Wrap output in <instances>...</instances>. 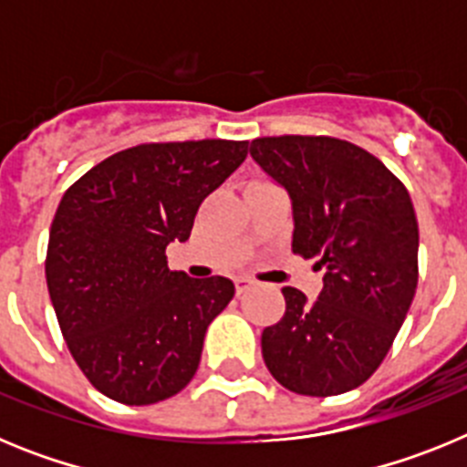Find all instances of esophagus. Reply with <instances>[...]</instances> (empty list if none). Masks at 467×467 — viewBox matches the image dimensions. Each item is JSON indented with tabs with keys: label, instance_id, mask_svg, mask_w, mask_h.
I'll list each match as a JSON object with an SVG mask.
<instances>
[{
	"label": "esophagus",
	"instance_id": "34e87169",
	"mask_svg": "<svg viewBox=\"0 0 467 467\" xmlns=\"http://www.w3.org/2000/svg\"><path fill=\"white\" fill-rule=\"evenodd\" d=\"M250 285H253V280L245 278V275H238V278H236V292H238V295H243V292H245Z\"/></svg>",
	"mask_w": 467,
	"mask_h": 467
}]
</instances>
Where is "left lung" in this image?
<instances>
[{
    "instance_id": "obj_1",
    "label": "left lung",
    "mask_w": 467,
    "mask_h": 467,
    "mask_svg": "<svg viewBox=\"0 0 467 467\" xmlns=\"http://www.w3.org/2000/svg\"><path fill=\"white\" fill-rule=\"evenodd\" d=\"M250 156L292 203V253L316 257L323 290L283 287L285 316L262 332V356L292 393L327 398L377 372L419 283L411 198L377 156L325 135L257 138Z\"/></svg>"
}]
</instances>
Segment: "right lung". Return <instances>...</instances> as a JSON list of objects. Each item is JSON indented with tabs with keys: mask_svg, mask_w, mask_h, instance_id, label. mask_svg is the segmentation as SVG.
<instances>
[{
	"mask_svg": "<svg viewBox=\"0 0 467 467\" xmlns=\"http://www.w3.org/2000/svg\"><path fill=\"white\" fill-rule=\"evenodd\" d=\"M247 156V142H151L109 156L65 192L53 217L47 285L67 348L102 395L172 398L193 379L205 329L236 287L168 269L203 198Z\"/></svg>",
	"mask_w": 467,
	"mask_h": 467,
	"instance_id": "add662e5",
	"label": "right lung"
}]
</instances>
